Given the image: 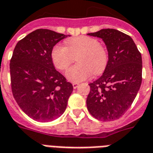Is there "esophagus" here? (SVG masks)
<instances>
[{"mask_svg":"<svg viewBox=\"0 0 153 153\" xmlns=\"http://www.w3.org/2000/svg\"><path fill=\"white\" fill-rule=\"evenodd\" d=\"M73 88H75L76 89V88L78 87V84H76V83H73Z\"/></svg>","mask_w":153,"mask_h":153,"instance_id":"obj_1","label":"esophagus"}]
</instances>
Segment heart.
I'll return each mask as SVG.
<instances>
[{"mask_svg": "<svg viewBox=\"0 0 153 153\" xmlns=\"http://www.w3.org/2000/svg\"><path fill=\"white\" fill-rule=\"evenodd\" d=\"M67 47L56 45L53 47L51 56L54 65L65 71L77 58L76 65L67 71L66 77L72 82L85 80L93 75L105 70L108 61L107 49L100 45L98 40L91 36H81L67 41Z\"/></svg>", "mask_w": 153, "mask_h": 153, "instance_id": "1", "label": "heart"}]
</instances>
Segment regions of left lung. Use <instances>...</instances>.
<instances>
[{"instance_id": "8db88e82", "label": "left lung", "mask_w": 153, "mask_h": 153, "mask_svg": "<svg viewBox=\"0 0 153 153\" xmlns=\"http://www.w3.org/2000/svg\"><path fill=\"white\" fill-rule=\"evenodd\" d=\"M88 35L102 39L108 61L102 76L89 84L88 110L99 120L119 119L132 105L140 88L141 54L132 37L117 29L105 28Z\"/></svg>"}]
</instances>
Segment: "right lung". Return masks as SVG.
Wrapping results in <instances>:
<instances>
[{"label": "right lung", "mask_w": 153, "mask_h": 153, "mask_svg": "<svg viewBox=\"0 0 153 153\" xmlns=\"http://www.w3.org/2000/svg\"><path fill=\"white\" fill-rule=\"evenodd\" d=\"M67 35L36 29L18 41L10 60L13 95L22 111L34 120L48 122L65 111L73 92L71 83L55 69L51 53Z\"/></svg>", "instance_id": "add662e5"}]
</instances>
